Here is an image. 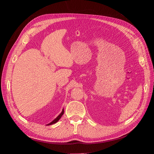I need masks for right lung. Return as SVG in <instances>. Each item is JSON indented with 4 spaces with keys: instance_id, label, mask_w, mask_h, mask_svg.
<instances>
[{
    "instance_id": "obj_1",
    "label": "right lung",
    "mask_w": 154,
    "mask_h": 154,
    "mask_svg": "<svg viewBox=\"0 0 154 154\" xmlns=\"http://www.w3.org/2000/svg\"><path fill=\"white\" fill-rule=\"evenodd\" d=\"M63 112H64V110H63H63H62V112L60 113L57 118H56L53 121H52V122H51V123H49V124H48L47 125H53V124H54V123H56L57 122H58V121H59V119L61 118V117L62 116V115L63 114Z\"/></svg>"
}]
</instances>
